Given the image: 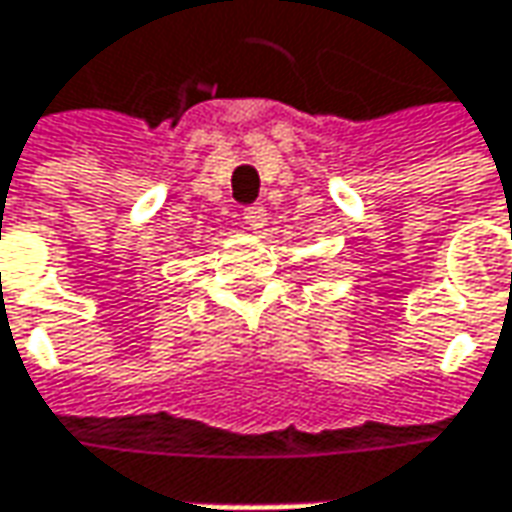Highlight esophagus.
<instances>
[{"label": "esophagus", "instance_id": "obj_1", "mask_svg": "<svg viewBox=\"0 0 512 512\" xmlns=\"http://www.w3.org/2000/svg\"><path fill=\"white\" fill-rule=\"evenodd\" d=\"M242 219H245L247 227H253V230H262L267 225V207L265 205H250L245 207V213H242Z\"/></svg>", "mask_w": 512, "mask_h": 512}]
</instances>
